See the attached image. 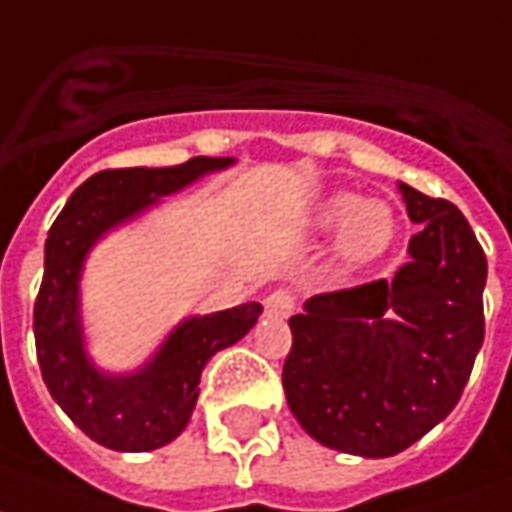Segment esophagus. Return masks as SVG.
I'll return each mask as SVG.
<instances>
[{
  "instance_id": "34e87169",
  "label": "esophagus",
  "mask_w": 512,
  "mask_h": 512,
  "mask_svg": "<svg viewBox=\"0 0 512 512\" xmlns=\"http://www.w3.org/2000/svg\"><path fill=\"white\" fill-rule=\"evenodd\" d=\"M266 313L271 318H288L293 313V299L285 291H274L266 296Z\"/></svg>"
}]
</instances>
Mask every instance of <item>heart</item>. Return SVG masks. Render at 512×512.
Returning <instances> with one entry per match:
<instances>
[{
    "mask_svg": "<svg viewBox=\"0 0 512 512\" xmlns=\"http://www.w3.org/2000/svg\"><path fill=\"white\" fill-rule=\"evenodd\" d=\"M310 235H332V255L346 268L380 263L399 238V216L385 199H360L349 191L318 199L302 219Z\"/></svg>",
    "mask_w": 512,
    "mask_h": 512,
    "instance_id": "b5f03b06",
    "label": "heart"
}]
</instances>
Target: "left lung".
<instances>
[{
    "label": "left lung",
    "mask_w": 512,
    "mask_h": 512,
    "mask_svg": "<svg viewBox=\"0 0 512 512\" xmlns=\"http://www.w3.org/2000/svg\"><path fill=\"white\" fill-rule=\"evenodd\" d=\"M421 224L391 280L321 293L288 318L282 388L293 418L327 449L391 457L455 410L485 338L488 260L446 199L396 185Z\"/></svg>",
    "instance_id": "1"
}]
</instances>
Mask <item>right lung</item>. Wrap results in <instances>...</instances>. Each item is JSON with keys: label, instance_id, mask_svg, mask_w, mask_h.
Masks as SVG:
<instances>
[{"label": "right lung", "instance_id": "obj_1", "mask_svg": "<svg viewBox=\"0 0 512 512\" xmlns=\"http://www.w3.org/2000/svg\"><path fill=\"white\" fill-rule=\"evenodd\" d=\"M235 157H191L169 169L99 171L57 216L44 246V282L35 299V349L52 399L91 441L113 452H152L171 443L194 416L210 357L238 343L263 313L260 302L194 313L174 324L141 366L110 371L88 352L82 277L110 232L130 227Z\"/></svg>", "mask_w": 512, "mask_h": 512}]
</instances>
